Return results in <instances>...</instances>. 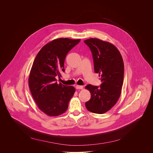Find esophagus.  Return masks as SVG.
I'll return each mask as SVG.
<instances>
[{
  "instance_id": "1",
  "label": "esophagus",
  "mask_w": 153,
  "mask_h": 153,
  "mask_svg": "<svg viewBox=\"0 0 153 153\" xmlns=\"http://www.w3.org/2000/svg\"><path fill=\"white\" fill-rule=\"evenodd\" d=\"M76 88L77 90H82L83 88V86H81V85H76Z\"/></svg>"
}]
</instances>
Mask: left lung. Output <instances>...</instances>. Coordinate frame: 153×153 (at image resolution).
<instances>
[{
    "mask_svg": "<svg viewBox=\"0 0 153 153\" xmlns=\"http://www.w3.org/2000/svg\"><path fill=\"white\" fill-rule=\"evenodd\" d=\"M92 53L94 72L99 74L100 86L87 85L85 88L91 99L85 103L87 110L103 114L111 109L121 94L123 83L124 64L118 49L112 43L96 38L84 40Z\"/></svg>",
    "mask_w": 153,
    "mask_h": 153,
    "instance_id": "left-lung-1",
    "label": "left lung"
}]
</instances>
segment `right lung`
<instances>
[{"instance_id": "add662e5", "label": "right lung", "mask_w": 153, "mask_h": 153, "mask_svg": "<svg viewBox=\"0 0 153 153\" xmlns=\"http://www.w3.org/2000/svg\"><path fill=\"white\" fill-rule=\"evenodd\" d=\"M80 39L59 38L43 46L37 54L30 71L28 85L40 110L50 116L67 111L75 93L74 87L57 83L56 76L65 71L64 62L68 53Z\"/></svg>"}]
</instances>
